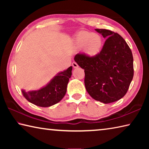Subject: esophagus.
Wrapping results in <instances>:
<instances>
[{"mask_svg": "<svg viewBox=\"0 0 149 149\" xmlns=\"http://www.w3.org/2000/svg\"><path fill=\"white\" fill-rule=\"evenodd\" d=\"M72 66L74 68H77L78 67V65H77V64L76 62H74L72 63Z\"/></svg>", "mask_w": 149, "mask_h": 149, "instance_id": "esophagus-1", "label": "esophagus"}]
</instances>
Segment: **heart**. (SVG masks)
I'll return each instance as SVG.
<instances>
[{
	"mask_svg": "<svg viewBox=\"0 0 149 149\" xmlns=\"http://www.w3.org/2000/svg\"><path fill=\"white\" fill-rule=\"evenodd\" d=\"M75 42L78 49H84L88 56L95 57L101 51L103 41L99 34L82 31L77 34Z\"/></svg>",
	"mask_w": 149,
	"mask_h": 149,
	"instance_id": "1",
	"label": "heart"
}]
</instances>
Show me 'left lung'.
I'll use <instances>...</instances> for the list:
<instances>
[{
	"label": "left lung",
	"instance_id": "left-lung-1",
	"mask_svg": "<svg viewBox=\"0 0 149 149\" xmlns=\"http://www.w3.org/2000/svg\"><path fill=\"white\" fill-rule=\"evenodd\" d=\"M106 39L100 53L91 57L78 53L74 57L84 69L85 85L93 99L104 104L124 96L133 77L132 52L123 37L106 29H96Z\"/></svg>",
	"mask_w": 149,
	"mask_h": 149
}]
</instances>
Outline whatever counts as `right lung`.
<instances>
[{
    "label": "right lung",
    "mask_w": 149,
    "mask_h": 149,
    "mask_svg": "<svg viewBox=\"0 0 149 149\" xmlns=\"http://www.w3.org/2000/svg\"><path fill=\"white\" fill-rule=\"evenodd\" d=\"M72 70V67L70 66L56 75L47 86L35 91H22V94L29 102L39 107H49L56 104L62 99L66 93Z\"/></svg>",
    "instance_id": "add662e5"
}]
</instances>
